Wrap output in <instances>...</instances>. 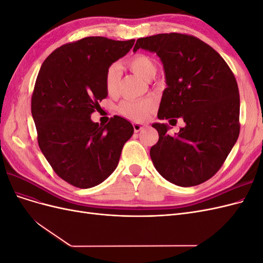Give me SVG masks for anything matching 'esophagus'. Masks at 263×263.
<instances>
[{
    "mask_svg": "<svg viewBox=\"0 0 263 263\" xmlns=\"http://www.w3.org/2000/svg\"><path fill=\"white\" fill-rule=\"evenodd\" d=\"M133 126H134V130H135V133H138V132H140L141 129H144V128H145V124L135 123Z\"/></svg>",
    "mask_w": 263,
    "mask_h": 263,
    "instance_id": "obj_1",
    "label": "esophagus"
}]
</instances>
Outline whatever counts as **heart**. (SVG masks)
I'll list each match as a JSON object with an SVG mask.
<instances>
[{"label": "heart", "mask_w": 263, "mask_h": 263, "mask_svg": "<svg viewBox=\"0 0 263 263\" xmlns=\"http://www.w3.org/2000/svg\"><path fill=\"white\" fill-rule=\"evenodd\" d=\"M126 66L134 73L145 80H150L157 73V65L155 60L145 53H135L126 60ZM119 79H121V67L118 65L109 66L105 72V87L109 94L117 91ZM155 102L150 99L140 101L126 100L118 105V112L124 117L135 122H142L147 119L155 110Z\"/></svg>", "instance_id": "obj_1"}]
</instances>
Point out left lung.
Instances as JSON below:
<instances>
[{
    "mask_svg": "<svg viewBox=\"0 0 263 263\" xmlns=\"http://www.w3.org/2000/svg\"><path fill=\"white\" fill-rule=\"evenodd\" d=\"M160 57L166 87L159 119L185 123L177 136L165 124H154L159 140L150 149L155 168L179 186L211 179L224 164L239 136L240 99L236 78L221 55L195 36L169 33L137 39Z\"/></svg>",
    "mask_w": 263,
    "mask_h": 263,
    "instance_id": "obj_1",
    "label": "left lung"
}]
</instances>
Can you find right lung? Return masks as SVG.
Returning a JSON list of instances; mask_svg holds the SVG:
<instances>
[{"label":"right lung","instance_id":"right-lung-1","mask_svg":"<svg viewBox=\"0 0 263 263\" xmlns=\"http://www.w3.org/2000/svg\"><path fill=\"white\" fill-rule=\"evenodd\" d=\"M134 43L85 37L53 50L39 70L31 95L38 146L57 176L76 187H93L108 178L134 133L121 116L104 126L91 121L107 97V68Z\"/></svg>","mask_w":263,"mask_h":263}]
</instances>
